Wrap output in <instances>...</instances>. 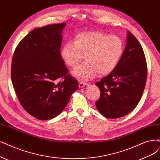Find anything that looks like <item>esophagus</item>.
Segmentation results:
<instances>
[{
	"mask_svg": "<svg viewBox=\"0 0 160 160\" xmlns=\"http://www.w3.org/2000/svg\"><path fill=\"white\" fill-rule=\"evenodd\" d=\"M88 85V83H86V82H80L79 83V87L80 88H83V87L86 86Z\"/></svg>",
	"mask_w": 160,
	"mask_h": 160,
	"instance_id": "1",
	"label": "esophagus"
}]
</instances>
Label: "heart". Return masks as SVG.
Returning a JSON list of instances; mask_svg holds the SVG:
<instances>
[{"mask_svg": "<svg viewBox=\"0 0 160 160\" xmlns=\"http://www.w3.org/2000/svg\"><path fill=\"white\" fill-rule=\"evenodd\" d=\"M124 52V43L117 35L102 32L79 33L74 41H67L61 55L68 67L74 68L83 59L86 62L74 69L73 75L81 80H90L98 73L108 75L116 68Z\"/></svg>", "mask_w": 160, "mask_h": 160, "instance_id": "1", "label": "heart"}]
</instances>
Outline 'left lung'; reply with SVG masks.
<instances>
[{"instance_id": "obj_1", "label": "left lung", "mask_w": 160, "mask_h": 160, "mask_svg": "<svg viewBox=\"0 0 160 160\" xmlns=\"http://www.w3.org/2000/svg\"><path fill=\"white\" fill-rule=\"evenodd\" d=\"M148 74L142 47L128 32L127 43L116 68L96 84L100 90L98 110L109 119L122 117L134 109L144 90Z\"/></svg>"}]
</instances>
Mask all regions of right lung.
Here are the masks:
<instances>
[{"label":"right lung","mask_w":160,"mask_h":160,"mask_svg":"<svg viewBox=\"0 0 160 160\" xmlns=\"http://www.w3.org/2000/svg\"><path fill=\"white\" fill-rule=\"evenodd\" d=\"M65 25L54 23L33 29L13 54L11 78L16 96L23 108L39 120L61 113L78 88L60 52Z\"/></svg>","instance_id":"obj_1"}]
</instances>
